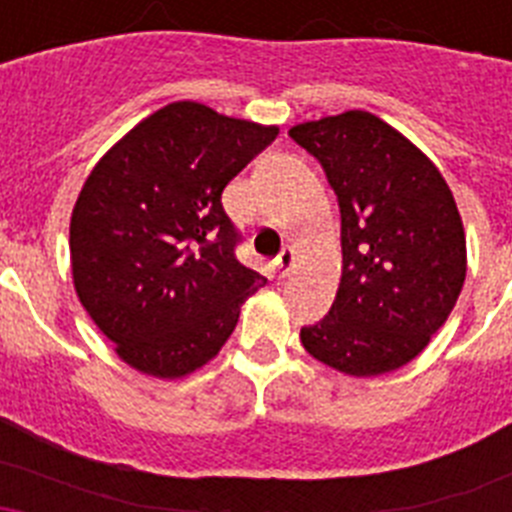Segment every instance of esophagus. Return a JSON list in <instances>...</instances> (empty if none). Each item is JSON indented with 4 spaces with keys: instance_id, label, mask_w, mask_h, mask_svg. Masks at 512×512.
Returning <instances> with one entry per match:
<instances>
[{
    "instance_id": "esophagus-1",
    "label": "esophagus",
    "mask_w": 512,
    "mask_h": 512,
    "mask_svg": "<svg viewBox=\"0 0 512 512\" xmlns=\"http://www.w3.org/2000/svg\"><path fill=\"white\" fill-rule=\"evenodd\" d=\"M274 266H277L279 277H282V279L287 277L289 271H292V266H295V248H292V246L282 248V253H279V256H277Z\"/></svg>"
}]
</instances>
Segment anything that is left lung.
<instances>
[{"label":"left lung","instance_id":"1","mask_svg":"<svg viewBox=\"0 0 512 512\" xmlns=\"http://www.w3.org/2000/svg\"><path fill=\"white\" fill-rule=\"evenodd\" d=\"M341 207L336 300L300 330L312 359L348 377L410 364L454 310L467 235L449 184L413 140L364 110L292 125Z\"/></svg>","mask_w":512,"mask_h":512}]
</instances>
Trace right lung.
Segmentation results:
<instances>
[{"mask_svg": "<svg viewBox=\"0 0 512 512\" xmlns=\"http://www.w3.org/2000/svg\"><path fill=\"white\" fill-rule=\"evenodd\" d=\"M277 133L184 99L94 164L71 212V277L135 372L174 382L202 369L266 284L235 259L238 233L220 197Z\"/></svg>", "mask_w": 512, "mask_h": 512, "instance_id": "right-lung-1", "label": "right lung"}]
</instances>
